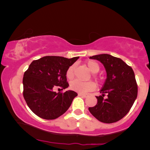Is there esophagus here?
Returning a JSON list of instances; mask_svg holds the SVG:
<instances>
[{
    "instance_id": "esophagus-1",
    "label": "esophagus",
    "mask_w": 150,
    "mask_h": 150,
    "mask_svg": "<svg viewBox=\"0 0 150 150\" xmlns=\"http://www.w3.org/2000/svg\"><path fill=\"white\" fill-rule=\"evenodd\" d=\"M79 96H81V97L83 98H87L88 96V94H83V93H79Z\"/></svg>"
}]
</instances>
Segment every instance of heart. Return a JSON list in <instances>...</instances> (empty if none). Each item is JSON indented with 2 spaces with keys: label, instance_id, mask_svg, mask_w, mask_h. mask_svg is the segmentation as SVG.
Wrapping results in <instances>:
<instances>
[{
  "label": "heart",
  "instance_id": "b5f03b06",
  "mask_svg": "<svg viewBox=\"0 0 150 150\" xmlns=\"http://www.w3.org/2000/svg\"><path fill=\"white\" fill-rule=\"evenodd\" d=\"M87 66L88 69L92 73H96L99 70L100 67L97 62L94 61H88L87 63ZM67 79L71 80L74 76V65H72L68 67L65 74ZM69 88L73 91H76L80 93H85L87 92L93 91L96 89V84L93 81L89 82H82L79 80H74L70 82Z\"/></svg>",
  "mask_w": 150,
  "mask_h": 150
}]
</instances>
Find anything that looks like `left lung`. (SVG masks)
Here are the masks:
<instances>
[{"label": "left lung", "mask_w": 150, "mask_h": 150, "mask_svg": "<svg viewBox=\"0 0 150 150\" xmlns=\"http://www.w3.org/2000/svg\"><path fill=\"white\" fill-rule=\"evenodd\" d=\"M104 65L106 79L100 90L101 96H96L98 103L89 110L100 122L111 124L126 116L137 97L138 87L134 73L129 66L117 57L108 54L89 57Z\"/></svg>", "instance_id": "left-lung-1"}]
</instances>
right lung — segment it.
Segmentation results:
<instances>
[{"label": "right lung", "instance_id": "add662e5", "mask_svg": "<svg viewBox=\"0 0 150 150\" xmlns=\"http://www.w3.org/2000/svg\"><path fill=\"white\" fill-rule=\"evenodd\" d=\"M79 58L46 56L30 63L24 74L23 96L36 115L44 120H54L67 111L77 93H57L54 89L68 87L66 71Z\"/></svg>", "mask_w": 150, "mask_h": 150}]
</instances>
